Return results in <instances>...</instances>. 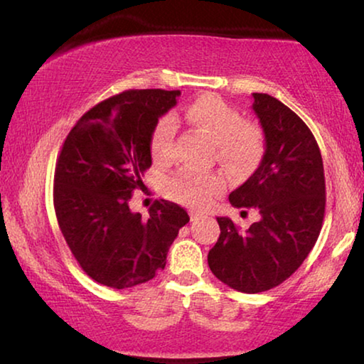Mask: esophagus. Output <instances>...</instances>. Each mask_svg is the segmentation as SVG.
I'll return each mask as SVG.
<instances>
[{
  "instance_id": "obj_1",
  "label": "esophagus",
  "mask_w": 364,
  "mask_h": 364,
  "mask_svg": "<svg viewBox=\"0 0 364 364\" xmlns=\"http://www.w3.org/2000/svg\"><path fill=\"white\" fill-rule=\"evenodd\" d=\"M203 218V215L202 213H198V212H191V220L193 221V223H197V221H200Z\"/></svg>"
}]
</instances>
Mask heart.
Wrapping results in <instances>:
<instances>
[{
	"label": "heart",
	"mask_w": 364,
	"mask_h": 364,
	"mask_svg": "<svg viewBox=\"0 0 364 364\" xmlns=\"http://www.w3.org/2000/svg\"><path fill=\"white\" fill-rule=\"evenodd\" d=\"M186 118L217 143L218 159L233 172H243L259 159L262 133L245 123L243 114L215 95L200 97L186 109ZM177 121L164 114L151 133L149 151L156 162H167L173 154ZM223 177L215 172H197L188 167L167 178L164 191L171 198L193 208H203L223 188Z\"/></svg>",
	"instance_id": "b5f03b06"
}]
</instances>
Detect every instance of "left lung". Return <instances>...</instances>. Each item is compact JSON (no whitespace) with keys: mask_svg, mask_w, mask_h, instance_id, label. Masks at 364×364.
<instances>
[{"mask_svg":"<svg viewBox=\"0 0 364 364\" xmlns=\"http://www.w3.org/2000/svg\"><path fill=\"white\" fill-rule=\"evenodd\" d=\"M252 97L266 151L255 173L230 193V203L256 208L261 218L243 231L218 217L220 238L208 252L210 271L245 294L269 291L291 277L312 251L325 215L323 162L312 131L277 98Z\"/></svg>","mask_w":364,"mask_h":364,"instance_id":"obj_1","label":"left lung"}]
</instances>
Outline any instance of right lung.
I'll list each match as a JSON object with an SVG mask.
<instances>
[{
	"label": "right lung",
	"instance_id": "add662e5",
	"mask_svg": "<svg viewBox=\"0 0 364 364\" xmlns=\"http://www.w3.org/2000/svg\"><path fill=\"white\" fill-rule=\"evenodd\" d=\"M178 90H126L83 114L67 134L54 173V208L67 246L87 276L113 289L151 281L166 267L181 205L159 200L149 217L129 210L152 164L149 139Z\"/></svg>",
	"mask_w": 364,
	"mask_h": 364
}]
</instances>
